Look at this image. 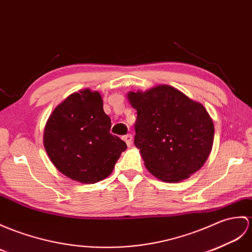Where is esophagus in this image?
Segmentation results:
<instances>
[{
	"mask_svg": "<svg viewBox=\"0 0 252 252\" xmlns=\"http://www.w3.org/2000/svg\"><path fill=\"white\" fill-rule=\"evenodd\" d=\"M124 139H125V142L126 143L128 147H130V146L132 145V135H131V134H126V135L124 136Z\"/></svg>",
	"mask_w": 252,
	"mask_h": 252,
	"instance_id": "obj_1",
	"label": "esophagus"
}]
</instances>
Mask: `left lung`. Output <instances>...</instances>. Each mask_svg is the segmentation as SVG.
I'll return each instance as SVG.
<instances>
[{
    "label": "left lung",
    "mask_w": 252,
    "mask_h": 252,
    "mask_svg": "<svg viewBox=\"0 0 252 252\" xmlns=\"http://www.w3.org/2000/svg\"><path fill=\"white\" fill-rule=\"evenodd\" d=\"M126 96L137 112L134 144L151 175L179 183L205 164L215 126L203 104L168 85Z\"/></svg>",
    "instance_id": "8db88e82"
}]
</instances>
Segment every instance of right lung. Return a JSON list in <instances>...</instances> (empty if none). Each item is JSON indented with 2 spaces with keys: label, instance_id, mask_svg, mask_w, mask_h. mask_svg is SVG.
Listing matches in <instances>:
<instances>
[{
  "label": "right lung",
  "instance_id": "obj_1",
  "mask_svg": "<svg viewBox=\"0 0 252 252\" xmlns=\"http://www.w3.org/2000/svg\"><path fill=\"white\" fill-rule=\"evenodd\" d=\"M99 92L69 94L46 122L44 147L55 167L80 184H95L112 174L126 144L110 134Z\"/></svg>",
  "mask_w": 252,
  "mask_h": 252
}]
</instances>
